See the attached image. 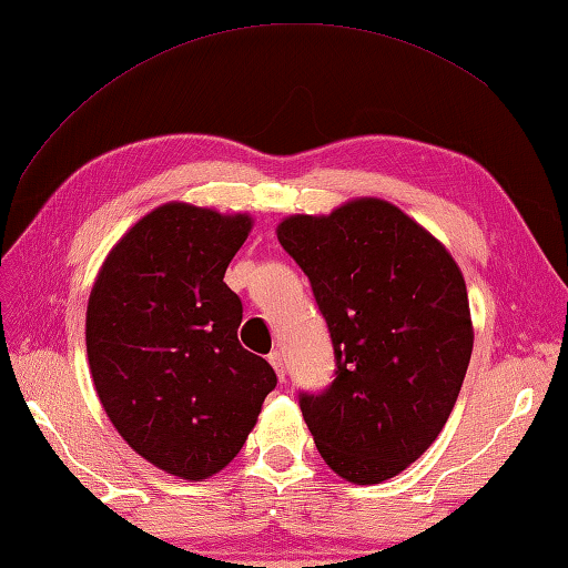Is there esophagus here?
I'll list each match as a JSON object with an SVG mask.
<instances>
[{"instance_id":"esophagus-1","label":"esophagus","mask_w":568,"mask_h":568,"mask_svg":"<svg viewBox=\"0 0 568 568\" xmlns=\"http://www.w3.org/2000/svg\"><path fill=\"white\" fill-rule=\"evenodd\" d=\"M268 361H271V366L275 368V373H277V378L281 381H285V356H283V352H271L268 354Z\"/></svg>"}]
</instances>
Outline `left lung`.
Segmentation results:
<instances>
[{"label":"left lung","instance_id":"obj_1","mask_svg":"<svg viewBox=\"0 0 568 568\" xmlns=\"http://www.w3.org/2000/svg\"><path fill=\"white\" fill-rule=\"evenodd\" d=\"M277 241L334 348V381L300 393L317 449L352 484L393 478L439 437L462 390L474 348L464 275L429 232L373 197L287 216Z\"/></svg>","mask_w":568,"mask_h":568}]
</instances>
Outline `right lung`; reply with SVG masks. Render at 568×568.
<instances>
[{
    "label": "right lung",
    "instance_id": "add662e5",
    "mask_svg": "<svg viewBox=\"0 0 568 568\" xmlns=\"http://www.w3.org/2000/svg\"><path fill=\"white\" fill-rule=\"evenodd\" d=\"M251 216L171 202L106 256L88 305V358L106 417L146 462L210 478L241 452L275 388L239 344L244 317L224 283Z\"/></svg>",
    "mask_w": 568,
    "mask_h": 568
}]
</instances>
